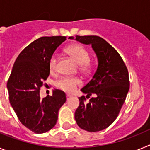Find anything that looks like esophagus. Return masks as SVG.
Here are the masks:
<instances>
[{
    "label": "esophagus",
    "mask_w": 150,
    "mask_h": 150,
    "mask_svg": "<svg viewBox=\"0 0 150 150\" xmlns=\"http://www.w3.org/2000/svg\"><path fill=\"white\" fill-rule=\"evenodd\" d=\"M71 95L66 94V100H69V98H71Z\"/></svg>",
    "instance_id": "34e87169"
}]
</instances>
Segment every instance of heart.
<instances>
[{"label": "heart", "instance_id": "b5f03b06", "mask_svg": "<svg viewBox=\"0 0 150 150\" xmlns=\"http://www.w3.org/2000/svg\"><path fill=\"white\" fill-rule=\"evenodd\" d=\"M65 52L71 56L77 63L79 64V69L81 72L87 74L91 71L89 52L84 47L80 44H71L65 49ZM57 62V57L56 55H53L49 60V69L51 72L56 70ZM81 84V81L77 77L65 76L57 81L56 85L57 88L66 93H72Z\"/></svg>", "mask_w": 150, "mask_h": 150}]
</instances>
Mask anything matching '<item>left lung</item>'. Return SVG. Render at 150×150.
<instances>
[{
    "label": "left lung",
    "instance_id": "left-lung-1",
    "mask_svg": "<svg viewBox=\"0 0 150 150\" xmlns=\"http://www.w3.org/2000/svg\"><path fill=\"white\" fill-rule=\"evenodd\" d=\"M75 40L91 44L98 66L92 79L81 90L87 94L86 98L94 97L88 103H85L84 96L79 97L75 118L81 129L97 132L109 127L118 117L129 91L128 71L119 53L102 38L76 35Z\"/></svg>",
    "mask_w": 150,
    "mask_h": 150
}]
</instances>
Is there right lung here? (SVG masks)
Here are the masks:
<instances>
[{
    "label": "right lung",
    "mask_w": 150,
    "mask_h": 150,
    "mask_svg": "<svg viewBox=\"0 0 150 150\" xmlns=\"http://www.w3.org/2000/svg\"><path fill=\"white\" fill-rule=\"evenodd\" d=\"M65 36L41 37L25 48L16 59L7 81L9 99L19 120L35 134L50 131L66 101V93L58 89L42 100L40 88L50 75L49 60Z\"/></svg>",
    "instance_id": "1"
}]
</instances>
